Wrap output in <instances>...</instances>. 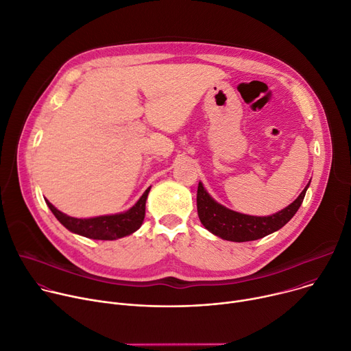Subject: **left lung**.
I'll return each mask as SVG.
<instances>
[{"mask_svg":"<svg viewBox=\"0 0 351 351\" xmlns=\"http://www.w3.org/2000/svg\"><path fill=\"white\" fill-rule=\"evenodd\" d=\"M311 183V182H309ZM309 184L298 199L285 207L281 212L267 217H256L232 212L230 208L215 202L204 191L203 184L197 186V215L202 224L215 236L228 241H254L263 239L271 232L284 227L298 212L303 199H305Z\"/></svg>","mask_w":351,"mask_h":351,"instance_id":"obj_1","label":"left lung"}]
</instances>
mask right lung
I'll return each mask as SVG.
<instances>
[{
  "label": "right lung",
  "mask_w": 351,
  "mask_h": 351,
  "mask_svg": "<svg viewBox=\"0 0 351 351\" xmlns=\"http://www.w3.org/2000/svg\"><path fill=\"white\" fill-rule=\"evenodd\" d=\"M148 188L144 195L141 196L130 210L125 213L112 215V216H100L93 219H75L66 216L64 213L59 212V210L46 200V204L49 206L55 217L70 231L76 232V234L84 236L87 239L93 240H117L125 237L128 234H132L141 227L144 217H145V202L149 193Z\"/></svg>",
  "instance_id": "1"
}]
</instances>
